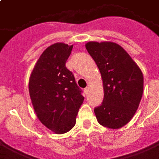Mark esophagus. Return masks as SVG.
I'll return each mask as SVG.
<instances>
[{
	"label": "esophagus",
	"instance_id": "34e87169",
	"mask_svg": "<svg viewBox=\"0 0 159 159\" xmlns=\"http://www.w3.org/2000/svg\"><path fill=\"white\" fill-rule=\"evenodd\" d=\"M89 88L88 87V88H86V89H84V93H89Z\"/></svg>",
	"mask_w": 159,
	"mask_h": 159
}]
</instances>
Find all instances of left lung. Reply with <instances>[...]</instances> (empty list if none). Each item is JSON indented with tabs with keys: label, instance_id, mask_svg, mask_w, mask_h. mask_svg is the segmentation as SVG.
Returning a JSON list of instances; mask_svg holds the SVG:
<instances>
[{
	"label": "left lung",
	"instance_id": "left-lung-1",
	"mask_svg": "<svg viewBox=\"0 0 159 159\" xmlns=\"http://www.w3.org/2000/svg\"><path fill=\"white\" fill-rule=\"evenodd\" d=\"M85 47L103 82V102L94 108L97 121L109 129H120L131 120L140 105L143 74L129 54L115 42H89Z\"/></svg>",
	"mask_w": 159,
	"mask_h": 159
}]
</instances>
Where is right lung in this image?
I'll list each match as a JSON object with an SVG mask.
<instances>
[{
	"mask_svg": "<svg viewBox=\"0 0 159 159\" xmlns=\"http://www.w3.org/2000/svg\"><path fill=\"white\" fill-rule=\"evenodd\" d=\"M73 46L57 42L44 50L29 80L33 108L41 123L55 134H65L76 124L84 97L66 63Z\"/></svg>",
	"mask_w": 159,
	"mask_h": 159,
	"instance_id": "obj_1",
	"label": "right lung"
}]
</instances>
